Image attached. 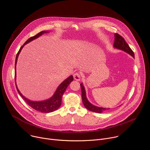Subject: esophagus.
<instances>
[{"instance_id": "34e87169", "label": "esophagus", "mask_w": 150, "mask_h": 150, "mask_svg": "<svg viewBox=\"0 0 150 150\" xmlns=\"http://www.w3.org/2000/svg\"><path fill=\"white\" fill-rule=\"evenodd\" d=\"M81 76V74L79 72H76L74 74V78L76 81H80Z\"/></svg>"}]
</instances>
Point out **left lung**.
Returning <instances> with one entry per match:
<instances>
[{
  "mask_svg": "<svg viewBox=\"0 0 150 150\" xmlns=\"http://www.w3.org/2000/svg\"><path fill=\"white\" fill-rule=\"evenodd\" d=\"M113 46L116 49H120L121 50H123L127 53L129 54L131 56H132L133 57H134V52L132 50V49L130 48L129 45H127V42L125 41V39L119 34H115V42ZM81 88V92H82V102L85 107V108L87 109L88 110L94 112L96 113H101L102 112H104L106 110H109L110 109V108H99V107L94 105L91 103L89 102V101L87 100L86 97V93H85V90L82 85V83L80 84Z\"/></svg>",
  "mask_w": 150,
  "mask_h": 150,
  "instance_id": "1",
  "label": "left lung"
}]
</instances>
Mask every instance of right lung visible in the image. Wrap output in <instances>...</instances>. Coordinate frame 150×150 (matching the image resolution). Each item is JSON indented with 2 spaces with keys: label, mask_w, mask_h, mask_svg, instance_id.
<instances>
[{
  "label": "right lung",
  "mask_w": 150,
  "mask_h": 150,
  "mask_svg": "<svg viewBox=\"0 0 150 150\" xmlns=\"http://www.w3.org/2000/svg\"><path fill=\"white\" fill-rule=\"evenodd\" d=\"M46 33H48V31H42L40 32L39 33H38L35 35H34L33 37H31L30 38H28L25 41V43L23 45V46L21 47L20 49L19 50V51H18V52L16 54V59H15V80H16V62H17L18 56H19V53L21 52V50H22V49L23 48L24 45L27 44L28 42L33 41V40L39 37L42 34H43ZM73 79H74V78H73L72 75H71L69 77H68V78H67L65 81L62 82L59 85V87H57V88L56 91H55L54 94H53V96L51 98H50L48 100H45V101H31V100L26 98L19 91V90H18V88L16 86V82H15V85H16V90H17L18 93L19 94V95L21 97H22V98L25 100V101L30 107H31L33 109H35L37 111L42 112V113H50V112H53L56 110L57 109H58L60 108V106L61 105V104H62V96L63 95V93H65L67 88L68 87V85L70 84V83L73 81Z\"/></svg>",
  "instance_id": "1"
}]
</instances>
